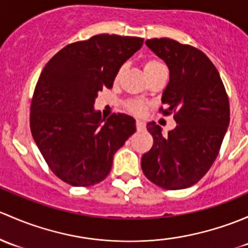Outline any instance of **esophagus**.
Listing matches in <instances>:
<instances>
[{
    "label": "esophagus",
    "instance_id": "esophagus-1",
    "mask_svg": "<svg viewBox=\"0 0 248 248\" xmlns=\"http://www.w3.org/2000/svg\"><path fill=\"white\" fill-rule=\"evenodd\" d=\"M136 127H137V130H139V131H142V130H144L145 123L143 121H137L136 122Z\"/></svg>",
    "mask_w": 248,
    "mask_h": 248
}]
</instances>
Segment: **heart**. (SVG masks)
I'll use <instances>...</instances> for the list:
<instances>
[{
	"label": "heart",
	"instance_id": "obj_1",
	"mask_svg": "<svg viewBox=\"0 0 248 248\" xmlns=\"http://www.w3.org/2000/svg\"><path fill=\"white\" fill-rule=\"evenodd\" d=\"M162 67H165V65H163L161 62H159V61L149 60V61H147V62H144L143 69H144L145 75H148V74L153 73V71L157 70V69H160ZM123 70H124V68L119 69V71L117 73V75H116V80H118V78H121ZM127 107H129L130 112H132V113H135V114H142L143 112H144V109H145L144 104L140 103V101H132V103L129 104V106H127Z\"/></svg>",
	"mask_w": 248,
	"mask_h": 248
}]
</instances>
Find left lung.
I'll use <instances>...</instances> for the list:
<instances>
[{
	"instance_id": "8db88e82",
	"label": "left lung",
	"mask_w": 248,
	"mask_h": 248,
	"mask_svg": "<svg viewBox=\"0 0 248 248\" xmlns=\"http://www.w3.org/2000/svg\"><path fill=\"white\" fill-rule=\"evenodd\" d=\"M145 45L170 69L162 112L174 113L177 126L163 136L161 126L147 124L154 144L143 154L142 170L166 190L190 187L217 157L229 126L228 96L217 69L201 50L170 38L148 39Z\"/></svg>"
}]
</instances>
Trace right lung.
<instances>
[{
	"instance_id": "right-lung-1",
	"label": "right lung",
	"mask_w": 248,
	"mask_h": 248,
	"mask_svg": "<svg viewBox=\"0 0 248 248\" xmlns=\"http://www.w3.org/2000/svg\"><path fill=\"white\" fill-rule=\"evenodd\" d=\"M142 45V38L98 34L67 45L43 69L31 104V131L60 179L73 186L100 183L117 150L136 131L131 116L103 118L94 103Z\"/></svg>"
}]
</instances>
